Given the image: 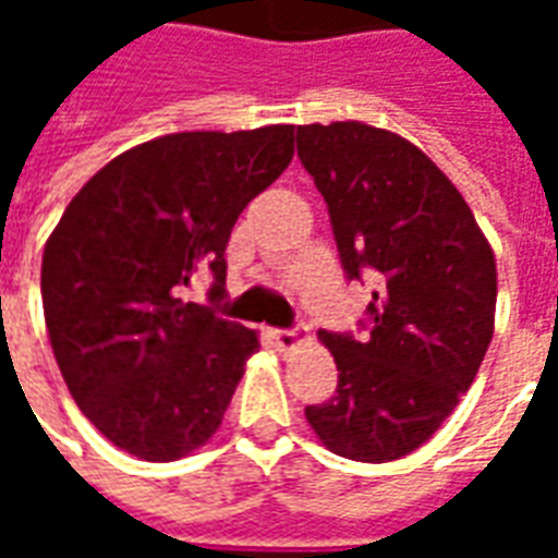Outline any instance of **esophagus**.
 <instances>
[{
	"instance_id": "esophagus-1",
	"label": "esophagus",
	"mask_w": 558,
	"mask_h": 558,
	"mask_svg": "<svg viewBox=\"0 0 558 558\" xmlns=\"http://www.w3.org/2000/svg\"><path fill=\"white\" fill-rule=\"evenodd\" d=\"M271 340L278 343L280 350H292L299 343V331H292V328H271Z\"/></svg>"
}]
</instances>
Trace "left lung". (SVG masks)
I'll list each match as a JSON object with an SVG mask.
<instances>
[{
    "instance_id": "left-lung-1",
    "label": "left lung",
    "mask_w": 558,
    "mask_h": 558,
    "mask_svg": "<svg viewBox=\"0 0 558 558\" xmlns=\"http://www.w3.org/2000/svg\"><path fill=\"white\" fill-rule=\"evenodd\" d=\"M347 278L374 271L371 335L319 331L338 391L304 415L328 451L412 454L469 391L493 338L496 259L451 179L410 140L364 122L299 125Z\"/></svg>"
}]
</instances>
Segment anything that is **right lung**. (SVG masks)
Returning a JSON list of instances; mask_svg holds the SVG:
<instances>
[{
    "mask_svg": "<svg viewBox=\"0 0 558 558\" xmlns=\"http://www.w3.org/2000/svg\"><path fill=\"white\" fill-rule=\"evenodd\" d=\"M292 131H184L128 148L47 239L56 364L83 415L128 454L170 463L220 427L259 338L175 292L208 268V302L223 295L232 227L290 167Z\"/></svg>",
    "mask_w": 558,
    "mask_h": 558,
    "instance_id": "1",
    "label": "right lung"
}]
</instances>
